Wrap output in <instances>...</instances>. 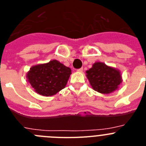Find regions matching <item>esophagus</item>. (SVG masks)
<instances>
[{
    "instance_id": "34e87169",
    "label": "esophagus",
    "mask_w": 146,
    "mask_h": 146,
    "mask_svg": "<svg viewBox=\"0 0 146 146\" xmlns=\"http://www.w3.org/2000/svg\"><path fill=\"white\" fill-rule=\"evenodd\" d=\"M82 70H83V69H82V68H81V69H77V72H82Z\"/></svg>"
}]
</instances>
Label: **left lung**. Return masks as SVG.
<instances>
[{
	"label": "left lung",
	"instance_id": "left-lung-1",
	"mask_svg": "<svg viewBox=\"0 0 146 146\" xmlns=\"http://www.w3.org/2000/svg\"><path fill=\"white\" fill-rule=\"evenodd\" d=\"M86 76L94 91L104 94L113 92L118 88L122 82L121 72L118 69L108 66L102 62L93 64Z\"/></svg>",
	"mask_w": 146,
	"mask_h": 146
}]
</instances>
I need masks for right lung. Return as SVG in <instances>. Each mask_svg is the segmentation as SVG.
Segmentation results:
<instances>
[{
    "instance_id": "obj_1",
    "label": "right lung",
    "mask_w": 146,
    "mask_h": 146,
    "mask_svg": "<svg viewBox=\"0 0 146 146\" xmlns=\"http://www.w3.org/2000/svg\"><path fill=\"white\" fill-rule=\"evenodd\" d=\"M71 74L70 68L58 60H52L47 64L32 66L26 77L28 82L37 94L50 96L65 88Z\"/></svg>"
}]
</instances>
